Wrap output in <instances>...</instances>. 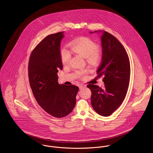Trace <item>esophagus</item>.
Here are the masks:
<instances>
[{
    "label": "esophagus",
    "instance_id": "obj_1",
    "mask_svg": "<svg viewBox=\"0 0 153 153\" xmlns=\"http://www.w3.org/2000/svg\"><path fill=\"white\" fill-rule=\"evenodd\" d=\"M85 87H86V85H84V84H81V85H80V87H79L80 89H82L83 88H85Z\"/></svg>",
    "mask_w": 153,
    "mask_h": 153
}]
</instances>
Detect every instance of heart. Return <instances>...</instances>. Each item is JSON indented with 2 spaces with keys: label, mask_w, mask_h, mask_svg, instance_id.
I'll return each instance as SVG.
<instances>
[{
  "label": "heart",
  "mask_w": 153,
  "mask_h": 153,
  "mask_svg": "<svg viewBox=\"0 0 153 153\" xmlns=\"http://www.w3.org/2000/svg\"><path fill=\"white\" fill-rule=\"evenodd\" d=\"M70 47L74 53L85 58L90 64L94 65L100 60L101 54L98 50V45L88 37H80L73 40L70 43ZM60 58L63 64H67L71 58V53L66 49H62ZM85 73L86 71H79L77 74L81 76Z\"/></svg>",
  "instance_id": "obj_1"
}]
</instances>
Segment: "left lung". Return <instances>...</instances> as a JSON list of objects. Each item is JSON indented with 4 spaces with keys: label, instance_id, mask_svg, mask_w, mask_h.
Returning a JSON list of instances; mask_svg holds the SVG:
<instances>
[{
    "label": "left lung",
    "instance_id": "obj_1",
    "mask_svg": "<svg viewBox=\"0 0 153 153\" xmlns=\"http://www.w3.org/2000/svg\"><path fill=\"white\" fill-rule=\"evenodd\" d=\"M93 33V32H90ZM101 33L102 59L97 72V77L104 76V88L88 84L91 91V102L99 115L108 117L116 111L125 100L129 87L130 75L128 53L118 39L105 31Z\"/></svg>",
    "mask_w": 153,
    "mask_h": 153
}]
</instances>
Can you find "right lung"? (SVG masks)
<instances>
[{
	"mask_svg": "<svg viewBox=\"0 0 153 153\" xmlns=\"http://www.w3.org/2000/svg\"><path fill=\"white\" fill-rule=\"evenodd\" d=\"M63 31L48 35L32 52L28 63L30 87L38 104L55 118L68 115L76 105L79 87L60 85L58 72L63 68L60 42Z\"/></svg>",
	"mask_w": 153,
	"mask_h": 153,
	"instance_id": "add662e5",
	"label": "right lung"
}]
</instances>
